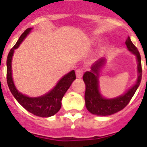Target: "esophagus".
<instances>
[{
	"instance_id": "1",
	"label": "esophagus",
	"mask_w": 147,
	"mask_h": 147,
	"mask_svg": "<svg viewBox=\"0 0 147 147\" xmlns=\"http://www.w3.org/2000/svg\"><path fill=\"white\" fill-rule=\"evenodd\" d=\"M76 75L77 78H82L83 75V70L82 68H78L76 71Z\"/></svg>"
}]
</instances>
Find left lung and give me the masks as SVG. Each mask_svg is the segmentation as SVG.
<instances>
[{"label": "left lung", "mask_w": 147, "mask_h": 147, "mask_svg": "<svg viewBox=\"0 0 147 147\" xmlns=\"http://www.w3.org/2000/svg\"><path fill=\"white\" fill-rule=\"evenodd\" d=\"M129 51L136 55L138 61V80L136 84L125 93L123 95L113 99L104 98L98 90V75L100 68L105 63V59H100L96 61L91 67L90 71H86L83 75V81L86 85L85 90V102L87 110L97 116H109L122 110L129 103L135 94L142 80V64L141 57L136 46L132 43L128 37L125 42ZM147 68V67H146Z\"/></svg>", "instance_id": "obj_1"}]
</instances>
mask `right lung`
<instances>
[{
  "label": "right lung",
  "mask_w": 147,
  "mask_h": 147,
  "mask_svg": "<svg viewBox=\"0 0 147 147\" xmlns=\"http://www.w3.org/2000/svg\"><path fill=\"white\" fill-rule=\"evenodd\" d=\"M30 30L31 28H27L22 34L16 44L11 49L8 53L7 57V83L12 95L25 109L38 117H51L60 110L61 107V100L64 94L70 87L71 84L76 80V73L75 71L72 70L65 75L51 91L42 97L29 98L19 92L16 88L11 78V59L14 50L19 47V45L29 34Z\"/></svg>",
  "instance_id": "right-lung-1"
}]
</instances>
